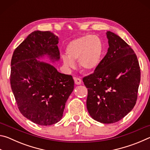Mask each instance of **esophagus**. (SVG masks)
Returning <instances> with one entry per match:
<instances>
[{
	"mask_svg": "<svg viewBox=\"0 0 150 150\" xmlns=\"http://www.w3.org/2000/svg\"><path fill=\"white\" fill-rule=\"evenodd\" d=\"M75 83L76 85H81V79L80 78L78 77H74Z\"/></svg>",
	"mask_w": 150,
	"mask_h": 150,
	"instance_id": "1",
	"label": "esophagus"
}]
</instances>
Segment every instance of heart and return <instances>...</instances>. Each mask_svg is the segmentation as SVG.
<instances>
[{
  "mask_svg": "<svg viewBox=\"0 0 150 150\" xmlns=\"http://www.w3.org/2000/svg\"><path fill=\"white\" fill-rule=\"evenodd\" d=\"M105 51L104 44L96 35H85L70 42L66 47V55L62 56L63 65L68 69L75 67V61L83 70L90 71L99 65Z\"/></svg>",
  "mask_w": 150,
  "mask_h": 150,
  "instance_id": "heart-1",
  "label": "heart"
}]
</instances>
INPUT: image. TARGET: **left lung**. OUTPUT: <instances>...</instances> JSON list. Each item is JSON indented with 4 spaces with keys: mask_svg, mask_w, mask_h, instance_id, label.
<instances>
[{
    "mask_svg": "<svg viewBox=\"0 0 150 150\" xmlns=\"http://www.w3.org/2000/svg\"><path fill=\"white\" fill-rule=\"evenodd\" d=\"M108 52L93 73L83 77L87 108L94 120L112 124L132 110L138 98L140 68L134 50L115 33L107 31Z\"/></svg>",
    "mask_w": 150,
    "mask_h": 150,
    "instance_id": "8db88e82",
    "label": "left lung"
}]
</instances>
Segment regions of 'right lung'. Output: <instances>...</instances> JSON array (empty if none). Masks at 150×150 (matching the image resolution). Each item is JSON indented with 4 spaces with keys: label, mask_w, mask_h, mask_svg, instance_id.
<instances>
[{
    "label": "right lung",
    "mask_w": 150,
    "mask_h": 150,
    "mask_svg": "<svg viewBox=\"0 0 150 150\" xmlns=\"http://www.w3.org/2000/svg\"><path fill=\"white\" fill-rule=\"evenodd\" d=\"M59 38L50 31H34L16 49L11 59V85L22 115L39 125L50 126L62 118L65 103L74 89L71 75L57 71L38 60L47 55L59 59Z\"/></svg>",
    "instance_id": "1"
}]
</instances>
